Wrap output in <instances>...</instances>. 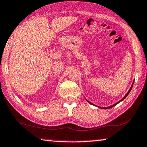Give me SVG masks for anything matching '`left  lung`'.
Here are the masks:
<instances>
[{
	"label": "left lung",
	"mask_w": 147,
	"mask_h": 147,
	"mask_svg": "<svg viewBox=\"0 0 147 147\" xmlns=\"http://www.w3.org/2000/svg\"><path fill=\"white\" fill-rule=\"evenodd\" d=\"M134 82H133V83H132V85H131V87H130V89H129V91H128V92H127V93H126V94H125V95L123 96V98H121V100L119 101V102H116V103H115V104H114V105H111V106H110V107H98V108H102V109H109V108H112V107H115V106H116V105H118V104L119 102H121V101H122V100H124V99H125V98H126V97H127V96L128 95V94H129V92H130V91H131V89H132V87H133V85H134ZM85 99H86V98H85ZM86 100L87 101V102H89V103H90V104H91V105H94V106H95V107H96V105H93V104H92V103H91V102H89V100H87V99H86Z\"/></svg>",
	"instance_id": "obj_1"
}]
</instances>
